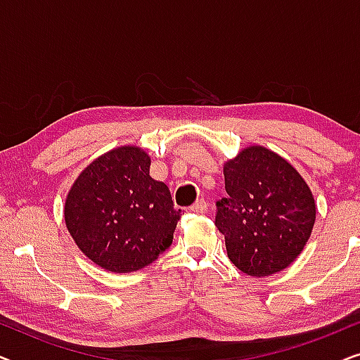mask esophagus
<instances>
[{
  "label": "esophagus",
  "mask_w": 360,
  "mask_h": 360,
  "mask_svg": "<svg viewBox=\"0 0 360 360\" xmlns=\"http://www.w3.org/2000/svg\"><path fill=\"white\" fill-rule=\"evenodd\" d=\"M190 210L193 211V213H206V211H208V203H206L203 198H200L190 206Z\"/></svg>",
  "instance_id": "1"
}]
</instances>
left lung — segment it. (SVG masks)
Wrapping results in <instances>:
<instances>
[{"label": "left lung", "instance_id": "obj_1", "mask_svg": "<svg viewBox=\"0 0 360 360\" xmlns=\"http://www.w3.org/2000/svg\"><path fill=\"white\" fill-rule=\"evenodd\" d=\"M228 196L216 203V228L228 257L250 277H269L302 254L316 203L298 170L264 146L244 147L224 162Z\"/></svg>", "mask_w": 360, "mask_h": 360}]
</instances>
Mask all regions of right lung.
Here are the masks:
<instances>
[{
  "label": "right lung",
  "instance_id": "right-lung-1",
  "mask_svg": "<svg viewBox=\"0 0 360 360\" xmlns=\"http://www.w3.org/2000/svg\"><path fill=\"white\" fill-rule=\"evenodd\" d=\"M149 170L144 149L121 146L86 165L68 190L63 206L68 233L108 272H136L174 240L181 210L174 208L169 186Z\"/></svg>",
  "mask_w": 360,
  "mask_h": 360
}]
</instances>
